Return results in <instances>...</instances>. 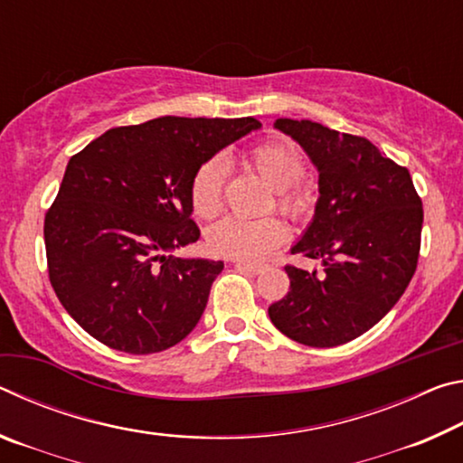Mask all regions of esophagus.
Instances as JSON below:
<instances>
[{
  "label": "esophagus",
  "mask_w": 463,
  "mask_h": 463,
  "mask_svg": "<svg viewBox=\"0 0 463 463\" xmlns=\"http://www.w3.org/2000/svg\"><path fill=\"white\" fill-rule=\"evenodd\" d=\"M234 268L245 269L249 273H261L265 269V263H257V261H234Z\"/></svg>",
  "instance_id": "1"
}]
</instances>
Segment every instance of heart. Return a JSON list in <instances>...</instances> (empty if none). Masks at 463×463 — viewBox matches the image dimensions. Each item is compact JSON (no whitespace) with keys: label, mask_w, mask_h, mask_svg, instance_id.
Masks as SVG:
<instances>
[{"label":"heart","mask_w":463,"mask_h":463,"mask_svg":"<svg viewBox=\"0 0 463 463\" xmlns=\"http://www.w3.org/2000/svg\"><path fill=\"white\" fill-rule=\"evenodd\" d=\"M249 165L273 187L279 210L300 216L308 210V194L296 182L307 171L302 153L288 140H265L247 153ZM226 182V163L222 156H213L195 169L190 184V200L195 216L210 221L222 208V192ZM288 239V226L278 216L257 221L224 218L208 231V247L216 255L232 260H263Z\"/></svg>","instance_id":"1"}]
</instances>
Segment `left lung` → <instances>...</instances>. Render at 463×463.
<instances>
[{
    "label": "left lung",
    "mask_w": 463,
    "mask_h": 463,
    "mask_svg": "<svg viewBox=\"0 0 463 463\" xmlns=\"http://www.w3.org/2000/svg\"><path fill=\"white\" fill-rule=\"evenodd\" d=\"M318 169L315 218L292 247L323 271L286 265L289 292L269 307L271 323L308 347H336L380 323L401 300L420 250L422 202L409 169L364 137L312 120L273 124Z\"/></svg>",
    "instance_id": "1"
}]
</instances>
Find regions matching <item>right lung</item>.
I'll return each mask as SVG.
<instances>
[{"label":"right lung","mask_w":463,"mask_h":463,"mask_svg":"<svg viewBox=\"0 0 463 463\" xmlns=\"http://www.w3.org/2000/svg\"><path fill=\"white\" fill-rule=\"evenodd\" d=\"M260 127L163 116L109 128L69 159L44 245L54 294L83 331L132 355L159 354L194 331L224 263L171 255L200 239L192 177Z\"/></svg>","instance_id":"obj_1"}]
</instances>
